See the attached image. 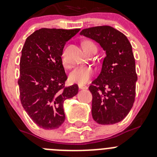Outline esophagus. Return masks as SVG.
<instances>
[{"label":"esophagus","instance_id":"34e87169","mask_svg":"<svg viewBox=\"0 0 157 157\" xmlns=\"http://www.w3.org/2000/svg\"><path fill=\"white\" fill-rule=\"evenodd\" d=\"M78 88H79L80 90H87V89H88V86H85V85L79 84L78 85Z\"/></svg>","mask_w":157,"mask_h":157}]
</instances>
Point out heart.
Returning a JSON list of instances; mask_svg holds the SVG:
<instances>
[{
  "label": "heart",
  "mask_w": 157,
  "mask_h": 157,
  "mask_svg": "<svg viewBox=\"0 0 157 157\" xmlns=\"http://www.w3.org/2000/svg\"><path fill=\"white\" fill-rule=\"evenodd\" d=\"M82 47L86 52L89 53L92 50H97L96 44L90 40H85L82 43ZM63 64H65L64 55L62 56ZM94 74V69L90 66H79L74 68L69 74V81L71 83L78 84H86L90 80Z\"/></svg>",
  "instance_id": "obj_1"
}]
</instances>
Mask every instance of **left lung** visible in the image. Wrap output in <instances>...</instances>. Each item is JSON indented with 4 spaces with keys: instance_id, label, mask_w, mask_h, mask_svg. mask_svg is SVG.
<instances>
[{
    "instance_id": "1",
    "label": "left lung",
    "mask_w": 157,
    "mask_h": 157,
    "mask_svg": "<svg viewBox=\"0 0 157 157\" xmlns=\"http://www.w3.org/2000/svg\"><path fill=\"white\" fill-rule=\"evenodd\" d=\"M81 35L96 40L106 50L103 67L89 87L92 115L100 124L123 120L136 98L137 74L132 45L124 34L109 25L85 29Z\"/></svg>"
}]
</instances>
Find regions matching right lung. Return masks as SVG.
Instances as JSON below:
<instances>
[{
	"mask_svg": "<svg viewBox=\"0 0 157 157\" xmlns=\"http://www.w3.org/2000/svg\"><path fill=\"white\" fill-rule=\"evenodd\" d=\"M80 29H40L27 37L20 58V100L39 127L58 128L65 120L63 104L78 86H65L67 77L61 55L67 40Z\"/></svg>",
	"mask_w": 157,
	"mask_h": 157,
	"instance_id": "add662e5",
	"label": "right lung"
}]
</instances>
